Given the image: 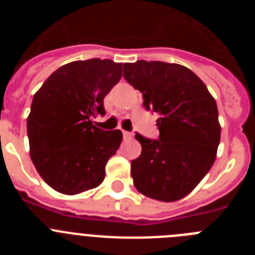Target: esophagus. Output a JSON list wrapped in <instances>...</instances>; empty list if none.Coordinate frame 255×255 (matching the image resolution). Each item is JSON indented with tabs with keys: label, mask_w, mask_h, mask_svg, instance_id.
Wrapping results in <instances>:
<instances>
[{
	"label": "esophagus",
	"mask_w": 255,
	"mask_h": 255,
	"mask_svg": "<svg viewBox=\"0 0 255 255\" xmlns=\"http://www.w3.org/2000/svg\"><path fill=\"white\" fill-rule=\"evenodd\" d=\"M123 135H124V138H125V139H131L132 138V132H130V131H125V130H123Z\"/></svg>",
	"instance_id": "1"
}]
</instances>
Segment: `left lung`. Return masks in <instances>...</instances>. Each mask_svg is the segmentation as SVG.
Masks as SVG:
<instances>
[{
	"mask_svg": "<svg viewBox=\"0 0 255 255\" xmlns=\"http://www.w3.org/2000/svg\"><path fill=\"white\" fill-rule=\"evenodd\" d=\"M124 78L143 94L147 111L157 112L158 139L135 138L141 153L131 177L141 194L173 202L189 194L211 170L220 144L216 101L188 67L162 61L124 64Z\"/></svg>",
	"mask_w": 255,
	"mask_h": 255,
	"instance_id": "1",
	"label": "left lung"
}]
</instances>
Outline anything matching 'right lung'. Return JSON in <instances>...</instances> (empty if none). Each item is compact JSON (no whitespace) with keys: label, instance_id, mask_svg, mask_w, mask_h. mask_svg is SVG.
Wrapping results in <instances>:
<instances>
[{"label":"right lung","instance_id":"add662e5","mask_svg":"<svg viewBox=\"0 0 255 255\" xmlns=\"http://www.w3.org/2000/svg\"><path fill=\"white\" fill-rule=\"evenodd\" d=\"M121 76V64L108 58L74 61L51 74L33 97L26 120L30 158L58 193L78 194L105 179L123 134L97 128L93 117L106 114L103 100Z\"/></svg>","mask_w":255,"mask_h":255}]
</instances>
